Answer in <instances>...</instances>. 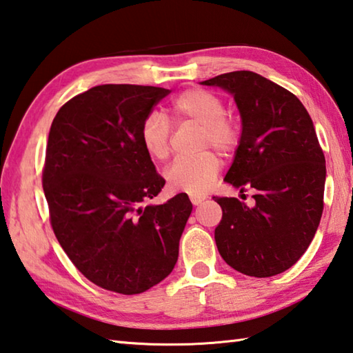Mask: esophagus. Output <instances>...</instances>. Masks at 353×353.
I'll return each instance as SVG.
<instances>
[{"mask_svg":"<svg viewBox=\"0 0 353 353\" xmlns=\"http://www.w3.org/2000/svg\"><path fill=\"white\" fill-rule=\"evenodd\" d=\"M190 201L193 205H201L205 201V197L203 196H191Z\"/></svg>","mask_w":353,"mask_h":353,"instance_id":"34e87169","label":"esophagus"}]
</instances>
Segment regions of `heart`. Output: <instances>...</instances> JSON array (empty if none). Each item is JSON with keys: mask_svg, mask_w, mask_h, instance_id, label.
Listing matches in <instances>:
<instances>
[{"mask_svg": "<svg viewBox=\"0 0 353 353\" xmlns=\"http://www.w3.org/2000/svg\"><path fill=\"white\" fill-rule=\"evenodd\" d=\"M171 114L179 123L190 121L202 126V148L232 154L241 143V123L225 111L219 95L202 88H190L171 101ZM140 140L151 157L163 160L171 152V126L162 114L150 112L140 126ZM221 170V160L213 152L196 157H179L166 170V183L172 191L193 196L205 194L213 187Z\"/></svg>", "mask_w": 353, "mask_h": 353, "instance_id": "heart-1", "label": "heart"}]
</instances>
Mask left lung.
Segmentation results:
<instances>
[{
	"label": "left lung",
	"instance_id": "obj_1",
	"mask_svg": "<svg viewBox=\"0 0 353 353\" xmlns=\"http://www.w3.org/2000/svg\"><path fill=\"white\" fill-rule=\"evenodd\" d=\"M202 85L233 94L242 134L225 181L241 193L254 190L252 208L236 197H213L222 208L217 250L234 270L274 276L296 264L321 221L325 159L315 126L296 95L252 70Z\"/></svg>",
	"mask_w": 353,
	"mask_h": 353
}]
</instances>
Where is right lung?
<instances>
[{
	"mask_svg": "<svg viewBox=\"0 0 353 353\" xmlns=\"http://www.w3.org/2000/svg\"><path fill=\"white\" fill-rule=\"evenodd\" d=\"M171 91L100 85L75 95L49 131L43 190L54 233L83 276L105 290L137 294L172 272L193 210L182 193L146 205L162 191L140 126Z\"/></svg>",
	"mask_w": 353,
	"mask_h": 353,
	"instance_id": "right-lung-1",
	"label": "right lung"
}]
</instances>
